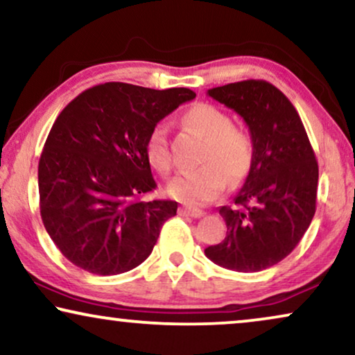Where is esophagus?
I'll use <instances>...</instances> for the list:
<instances>
[{
  "label": "esophagus",
  "mask_w": 355,
  "mask_h": 355,
  "mask_svg": "<svg viewBox=\"0 0 355 355\" xmlns=\"http://www.w3.org/2000/svg\"><path fill=\"white\" fill-rule=\"evenodd\" d=\"M179 213L184 216H191V218H202L205 215V211L200 210V208L197 207H181L179 208Z\"/></svg>",
  "instance_id": "esophagus-1"
}]
</instances>
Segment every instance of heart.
<instances>
[{
  "instance_id": "1",
  "label": "heart",
  "mask_w": 355,
  "mask_h": 355,
  "mask_svg": "<svg viewBox=\"0 0 355 355\" xmlns=\"http://www.w3.org/2000/svg\"><path fill=\"white\" fill-rule=\"evenodd\" d=\"M182 123L205 139L200 155L203 164L178 176L168 186V192L186 205H205L225 191L230 178L234 184L247 178L254 164V139L249 130L232 124L225 110L211 103L191 106L182 114ZM145 155L155 171L164 176L171 173L166 125H153L145 144Z\"/></svg>"
}]
</instances>
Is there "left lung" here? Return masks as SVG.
<instances>
[{
	"instance_id": "obj_1",
	"label": "left lung",
	"mask_w": 355,
	"mask_h": 355,
	"mask_svg": "<svg viewBox=\"0 0 355 355\" xmlns=\"http://www.w3.org/2000/svg\"><path fill=\"white\" fill-rule=\"evenodd\" d=\"M208 95L245 121L255 155L236 207L220 208L227 226L225 241L207 247L205 255L227 270L261 271L286 259L312 223L317 158L299 113L270 82H234Z\"/></svg>"
}]
</instances>
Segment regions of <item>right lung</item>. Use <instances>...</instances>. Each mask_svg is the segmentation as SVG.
I'll list each match as a JSON object with an SVG mask.
<instances>
[{
	"label": "right lung",
	"mask_w": 355,
	"mask_h": 355,
	"mask_svg": "<svg viewBox=\"0 0 355 355\" xmlns=\"http://www.w3.org/2000/svg\"><path fill=\"white\" fill-rule=\"evenodd\" d=\"M193 98L182 87L106 82L61 111L38 162V192L45 230L71 263L110 276L152 254L178 202L142 200L157 189L145 144L153 125Z\"/></svg>",
	"instance_id": "add662e5"
}]
</instances>
